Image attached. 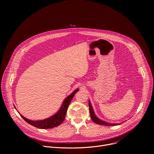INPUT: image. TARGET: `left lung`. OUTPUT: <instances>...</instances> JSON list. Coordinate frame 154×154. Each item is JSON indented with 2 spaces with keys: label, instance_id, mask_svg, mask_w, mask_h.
<instances>
[{
  "label": "left lung",
  "instance_id": "1",
  "mask_svg": "<svg viewBox=\"0 0 154 154\" xmlns=\"http://www.w3.org/2000/svg\"><path fill=\"white\" fill-rule=\"evenodd\" d=\"M88 106H89V110H90V114H91V117L92 120L93 122H94L97 124H99L101 125H107V126H114L117 125H119L120 124H110L105 122V121L101 120L99 118L97 117V116L95 115L94 112L93 110V108L91 106V103L90 100H88Z\"/></svg>",
  "mask_w": 154,
  "mask_h": 154
}]
</instances>
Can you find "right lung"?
I'll return each mask as SVG.
<instances>
[{"label": "right lung", "mask_w": 154, "mask_h": 154, "mask_svg": "<svg viewBox=\"0 0 154 154\" xmlns=\"http://www.w3.org/2000/svg\"><path fill=\"white\" fill-rule=\"evenodd\" d=\"M78 91H79V89L75 90L70 95H69L67 98L65 99V100H63L62 104V106L60 109L59 110V111L57 112L55 115L52 116L51 117H48L46 119L42 120H37V121L31 120L26 119V117H24L20 114H19L23 119V120L26 121L27 123L37 128H42V129H47V128L56 127L59 126V125H60L63 122V121L65 119V117H66V112H67L69 104L72 98L74 97L75 94Z\"/></svg>", "instance_id": "add662e5"}]
</instances>
